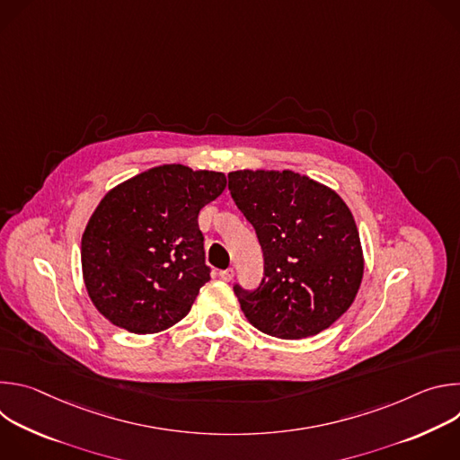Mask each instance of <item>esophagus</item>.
I'll list each match as a JSON object with an SVG mask.
<instances>
[{
    "instance_id": "1",
    "label": "esophagus",
    "mask_w": 460,
    "mask_h": 460,
    "mask_svg": "<svg viewBox=\"0 0 460 460\" xmlns=\"http://www.w3.org/2000/svg\"><path fill=\"white\" fill-rule=\"evenodd\" d=\"M233 277H234V271H233V268L220 271V279H222L224 282H231V280H233Z\"/></svg>"
}]
</instances>
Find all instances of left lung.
<instances>
[{
  "label": "left lung",
  "instance_id": "1",
  "mask_svg": "<svg viewBox=\"0 0 460 460\" xmlns=\"http://www.w3.org/2000/svg\"><path fill=\"white\" fill-rule=\"evenodd\" d=\"M227 178L264 252L258 288H233L243 314L261 333L286 341L323 332L349 309L362 282L349 208L330 187L293 171H234Z\"/></svg>",
  "mask_w": 460,
  "mask_h": 460
}]
</instances>
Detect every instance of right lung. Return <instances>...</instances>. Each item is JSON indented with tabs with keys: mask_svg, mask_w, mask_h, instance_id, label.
<instances>
[{
	"mask_svg": "<svg viewBox=\"0 0 460 460\" xmlns=\"http://www.w3.org/2000/svg\"><path fill=\"white\" fill-rule=\"evenodd\" d=\"M226 183L222 172L160 165L103 196L82 236V270L107 320L149 335L190 311L211 280L199 213Z\"/></svg>",
	"mask_w": 460,
	"mask_h": 460,
	"instance_id": "1",
	"label": "right lung"
}]
</instances>
